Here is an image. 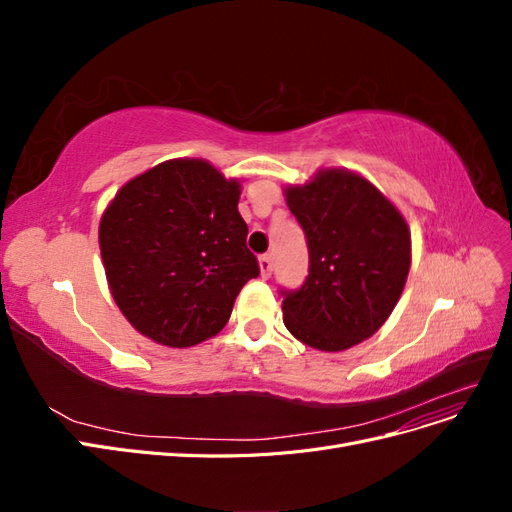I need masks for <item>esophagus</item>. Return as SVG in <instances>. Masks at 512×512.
<instances>
[{
  "instance_id": "1",
  "label": "esophagus",
  "mask_w": 512,
  "mask_h": 512,
  "mask_svg": "<svg viewBox=\"0 0 512 512\" xmlns=\"http://www.w3.org/2000/svg\"><path fill=\"white\" fill-rule=\"evenodd\" d=\"M258 267H260V275L265 277H271V271H273V260H271V256L269 254H265V256H260L258 258Z\"/></svg>"
}]
</instances>
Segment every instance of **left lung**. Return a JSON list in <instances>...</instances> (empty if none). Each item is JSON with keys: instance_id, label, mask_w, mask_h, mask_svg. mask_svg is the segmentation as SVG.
I'll return each mask as SVG.
<instances>
[{"instance_id": "obj_1", "label": "left lung", "mask_w": 512, "mask_h": 512, "mask_svg": "<svg viewBox=\"0 0 512 512\" xmlns=\"http://www.w3.org/2000/svg\"><path fill=\"white\" fill-rule=\"evenodd\" d=\"M284 196L309 250L305 284L284 292L286 329L322 352L365 342L391 316L408 280L406 218L348 168H320L307 183L286 185Z\"/></svg>"}]
</instances>
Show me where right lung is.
I'll use <instances>...</instances> for the list:
<instances>
[{
	"label": "right lung",
	"mask_w": 512,
	"mask_h": 512,
	"mask_svg": "<svg viewBox=\"0 0 512 512\" xmlns=\"http://www.w3.org/2000/svg\"><path fill=\"white\" fill-rule=\"evenodd\" d=\"M241 181L211 162L175 158L130 179L102 213L108 290L151 342L190 348L218 335L260 273L237 209Z\"/></svg>",
	"instance_id": "right-lung-1"
}]
</instances>
